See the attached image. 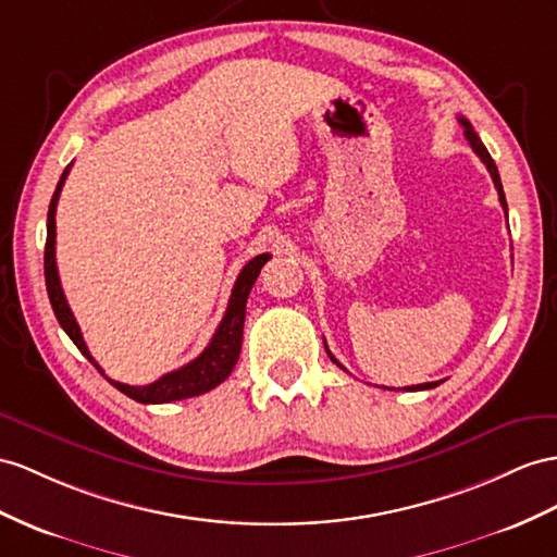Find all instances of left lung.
I'll return each mask as SVG.
<instances>
[{
  "label": "left lung",
  "instance_id": "obj_1",
  "mask_svg": "<svg viewBox=\"0 0 557 557\" xmlns=\"http://www.w3.org/2000/svg\"><path fill=\"white\" fill-rule=\"evenodd\" d=\"M459 122H461V126H463V134H466L468 143H470V148L475 150V154L480 157L482 164L487 166L490 176H492V181H494V185H496V190H498V202H502V207H504V211H506V216H508V205H506L504 185H502V178H498V169H496V164H494V160H492V154L487 152V148L482 146V140H480V136L475 134L473 126H470V122H468L466 117H459ZM324 348H326V344H324ZM326 355H330L332 362H336V364H338V360H336L334 355L330 352V348H326ZM338 367H341V369H346L344 364H338ZM435 386H440V381H433V383H419V386H409V388H405V391H428V388H435Z\"/></svg>",
  "mask_w": 557,
  "mask_h": 557
}]
</instances>
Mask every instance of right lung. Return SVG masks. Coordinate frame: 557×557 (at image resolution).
Instances as JSON below:
<instances>
[{
    "instance_id": "obj_1",
    "label": "right lung",
    "mask_w": 557,
    "mask_h": 557,
    "mask_svg": "<svg viewBox=\"0 0 557 557\" xmlns=\"http://www.w3.org/2000/svg\"><path fill=\"white\" fill-rule=\"evenodd\" d=\"M67 174H70V164L65 166L59 185H55V193L51 197L49 213H47L45 280H47V292H49V301H51L55 320L61 322L65 334L73 338V344L79 348L84 358H87L98 369V372L103 374V369L96 364L87 344H84L79 324L65 301L59 268H55V205H59V197H61ZM268 259H270V253L253 256V259L245 268H242V273L235 280L231 301H227V310L219 324L216 334L211 336L209 346L199 352L193 362L183 364L181 369H176V372H169V374L160 376L154 383H148V386H126V383H120V381H112V379H108V381L124 395H129L132 400L143 403V405L185 400V397H195V395H202L211 388H216L219 383H223L227 376H231L233 367L237 364L239 350H242V330H245L247 298H249V292L253 287L256 277H259V273H261V268L268 263Z\"/></svg>"
}]
</instances>
